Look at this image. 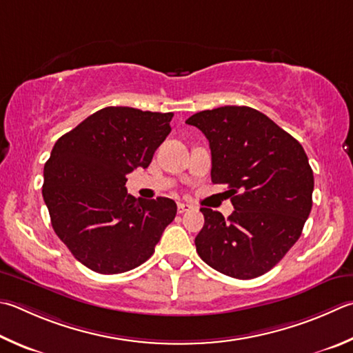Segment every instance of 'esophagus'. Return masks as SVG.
Returning <instances> with one entry per match:
<instances>
[{
    "label": "esophagus",
    "instance_id": "obj_1",
    "mask_svg": "<svg viewBox=\"0 0 353 353\" xmlns=\"http://www.w3.org/2000/svg\"><path fill=\"white\" fill-rule=\"evenodd\" d=\"M191 208H193V205H190V203H185V202H179L177 203V211L179 213H187V211H190Z\"/></svg>",
    "mask_w": 353,
    "mask_h": 353
}]
</instances>
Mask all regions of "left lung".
I'll list each match as a JSON object with an SVG mask.
<instances>
[{
    "label": "left lung",
    "instance_id": "8db88e82",
    "mask_svg": "<svg viewBox=\"0 0 353 353\" xmlns=\"http://www.w3.org/2000/svg\"><path fill=\"white\" fill-rule=\"evenodd\" d=\"M210 142L211 182L228 185L227 219L202 207L194 243L203 262L227 276L253 279L278 264L312 210L313 171L303 146L265 114L222 106L187 120Z\"/></svg>",
    "mask_w": 353,
    "mask_h": 353
}]
</instances>
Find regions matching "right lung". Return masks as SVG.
Segmentation results:
<instances>
[{"instance_id": "add662e5", "label": "right lung", "mask_w": 353, "mask_h": 353, "mask_svg": "<svg viewBox=\"0 0 353 353\" xmlns=\"http://www.w3.org/2000/svg\"><path fill=\"white\" fill-rule=\"evenodd\" d=\"M172 115L108 106L55 142L43 199L57 236L91 270L115 274L143 264L174 221L172 199L143 201L125 187L126 174L151 163Z\"/></svg>"}]
</instances>
